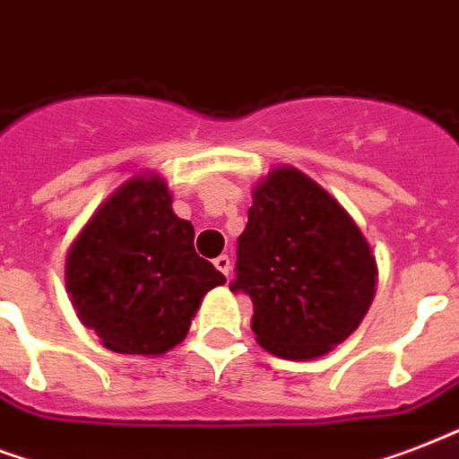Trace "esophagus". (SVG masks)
<instances>
[{"mask_svg": "<svg viewBox=\"0 0 459 459\" xmlns=\"http://www.w3.org/2000/svg\"><path fill=\"white\" fill-rule=\"evenodd\" d=\"M212 263H215V268H218L222 275H230V273H232V261H230V255L227 254L218 255Z\"/></svg>", "mask_w": 459, "mask_h": 459, "instance_id": "esophagus-1", "label": "esophagus"}]
</instances>
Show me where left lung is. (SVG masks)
<instances>
[{"label": "left lung", "instance_id": "8db88e82", "mask_svg": "<svg viewBox=\"0 0 459 459\" xmlns=\"http://www.w3.org/2000/svg\"><path fill=\"white\" fill-rule=\"evenodd\" d=\"M230 290L254 304L255 340L314 359L357 330L376 294V258L335 198L292 167L254 191Z\"/></svg>", "mask_w": 459, "mask_h": 459}]
</instances>
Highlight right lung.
I'll return each instance as SVG.
<instances>
[{
    "instance_id": "right-lung-1",
    "label": "right lung",
    "mask_w": 459,
    "mask_h": 459,
    "mask_svg": "<svg viewBox=\"0 0 459 459\" xmlns=\"http://www.w3.org/2000/svg\"><path fill=\"white\" fill-rule=\"evenodd\" d=\"M225 275L194 248L165 181L131 179L98 208L66 255V290L85 328L119 354H165Z\"/></svg>"
}]
</instances>
